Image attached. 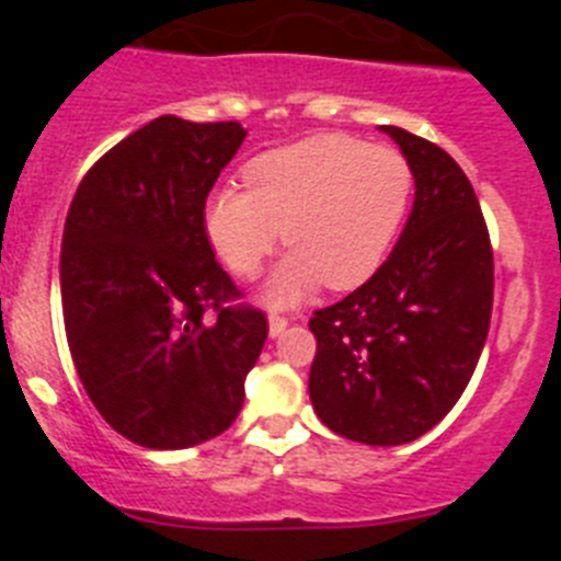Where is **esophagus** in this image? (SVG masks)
Instances as JSON below:
<instances>
[{
	"mask_svg": "<svg viewBox=\"0 0 561 561\" xmlns=\"http://www.w3.org/2000/svg\"><path fill=\"white\" fill-rule=\"evenodd\" d=\"M295 323V317H284V314H272L270 317V334L280 336L286 331V325Z\"/></svg>",
	"mask_w": 561,
	"mask_h": 561,
	"instance_id": "esophagus-1",
	"label": "esophagus"
}]
</instances>
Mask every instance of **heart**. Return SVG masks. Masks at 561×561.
Returning <instances> with one entry per match:
<instances>
[{"mask_svg":"<svg viewBox=\"0 0 561 561\" xmlns=\"http://www.w3.org/2000/svg\"><path fill=\"white\" fill-rule=\"evenodd\" d=\"M247 187H219L205 227L227 270L255 275L284 238L289 255L266 280L270 304L314 286L354 289L388 255L413 199V165L399 148L351 134H314L244 168Z\"/></svg>","mask_w":561,"mask_h":561,"instance_id":"obj_1","label":"heart"}]
</instances>
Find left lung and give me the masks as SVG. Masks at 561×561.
<instances>
[{
  "label": "left lung",
  "instance_id": "8db88e82",
  "mask_svg": "<svg viewBox=\"0 0 561 561\" xmlns=\"http://www.w3.org/2000/svg\"><path fill=\"white\" fill-rule=\"evenodd\" d=\"M381 131L413 165V213L388 261L309 320V396L342 438L396 447L433 430L472 379L492 320L494 255L458 162L404 128Z\"/></svg>",
  "mask_w": 561,
  "mask_h": 561
}]
</instances>
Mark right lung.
I'll use <instances>...</instances> for the list:
<instances>
[{
  "instance_id": "add662e5",
  "label": "right lung",
  "mask_w": 561,
  "mask_h": 561,
  "mask_svg": "<svg viewBox=\"0 0 561 561\" xmlns=\"http://www.w3.org/2000/svg\"><path fill=\"white\" fill-rule=\"evenodd\" d=\"M244 137L236 121L162 114L108 148L69 205V354L98 413L140 447L185 449L225 433L270 334L205 227L207 193Z\"/></svg>"
}]
</instances>
